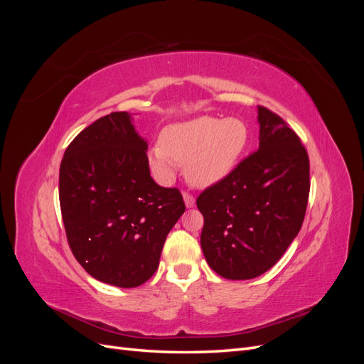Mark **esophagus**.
I'll use <instances>...</instances> for the list:
<instances>
[{
  "label": "esophagus",
  "mask_w": 364,
  "mask_h": 364,
  "mask_svg": "<svg viewBox=\"0 0 364 364\" xmlns=\"http://www.w3.org/2000/svg\"><path fill=\"white\" fill-rule=\"evenodd\" d=\"M183 202H185V206H186V208H193L194 203H196L194 197H193L191 194H188V193H183Z\"/></svg>",
  "instance_id": "esophagus-1"
}]
</instances>
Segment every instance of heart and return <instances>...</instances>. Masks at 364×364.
I'll list each match as a JSON object with an SVG mask.
<instances>
[{
	"label": "heart",
	"mask_w": 364,
	"mask_h": 364,
	"mask_svg": "<svg viewBox=\"0 0 364 364\" xmlns=\"http://www.w3.org/2000/svg\"><path fill=\"white\" fill-rule=\"evenodd\" d=\"M161 141L149 150L156 178L170 182L179 164L191 185L206 188L234 173L249 142V129L238 118L197 117L167 127Z\"/></svg>",
	"instance_id": "b5f03b06"
}]
</instances>
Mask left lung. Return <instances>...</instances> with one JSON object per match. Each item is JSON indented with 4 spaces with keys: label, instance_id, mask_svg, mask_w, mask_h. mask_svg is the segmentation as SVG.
<instances>
[{
    "label": "left lung",
    "instance_id": "1",
    "mask_svg": "<svg viewBox=\"0 0 364 364\" xmlns=\"http://www.w3.org/2000/svg\"><path fill=\"white\" fill-rule=\"evenodd\" d=\"M259 147L197 197L206 262L226 279L266 273L299 234L310 194V161L285 121L258 106Z\"/></svg>",
    "mask_w": 364,
    "mask_h": 364
}]
</instances>
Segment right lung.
<instances>
[{
    "label": "right lung",
    "mask_w": 364,
    "mask_h": 364,
    "mask_svg": "<svg viewBox=\"0 0 364 364\" xmlns=\"http://www.w3.org/2000/svg\"><path fill=\"white\" fill-rule=\"evenodd\" d=\"M59 200L68 245L92 278L134 289L153 277L182 194L151 179L147 141L129 112L98 118L65 150Z\"/></svg>",
    "instance_id": "obj_1"
}]
</instances>
